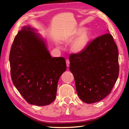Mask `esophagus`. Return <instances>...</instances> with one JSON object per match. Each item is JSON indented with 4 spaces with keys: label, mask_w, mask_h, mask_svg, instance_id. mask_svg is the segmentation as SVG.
Segmentation results:
<instances>
[{
    "label": "esophagus",
    "mask_w": 129,
    "mask_h": 129,
    "mask_svg": "<svg viewBox=\"0 0 129 129\" xmlns=\"http://www.w3.org/2000/svg\"><path fill=\"white\" fill-rule=\"evenodd\" d=\"M66 62H67V66L68 67H69V65H70V62L69 59H67V60H66Z\"/></svg>",
    "instance_id": "obj_1"
}]
</instances>
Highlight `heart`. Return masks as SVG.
<instances>
[{"label": "heart", "mask_w": 129, "mask_h": 129, "mask_svg": "<svg viewBox=\"0 0 129 129\" xmlns=\"http://www.w3.org/2000/svg\"><path fill=\"white\" fill-rule=\"evenodd\" d=\"M85 31V29L82 28L77 31V34L80 35L75 40L72 45V50L76 52L82 51L87 45L89 36V34Z\"/></svg>", "instance_id": "heart-1"}]
</instances>
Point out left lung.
<instances>
[{"label":"left lung","mask_w":129,"mask_h":129,"mask_svg":"<svg viewBox=\"0 0 129 129\" xmlns=\"http://www.w3.org/2000/svg\"><path fill=\"white\" fill-rule=\"evenodd\" d=\"M69 59L70 70L82 101L94 103L111 92L119 69L118 51L111 34L95 38L80 52L71 54Z\"/></svg>","instance_id":"8db88e82"}]
</instances>
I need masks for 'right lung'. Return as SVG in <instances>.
I'll return each mask as SVG.
<instances>
[{
	"instance_id": "add662e5",
	"label": "right lung",
	"mask_w": 129,
	"mask_h": 129,
	"mask_svg": "<svg viewBox=\"0 0 129 129\" xmlns=\"http://www.w3.org/2000/svg\"><path fill=\"white\" fill-rule=\"evenodd\" d=\"M30 26L23 27L10 53L12 82L29 104L47 105L56 97L59 78L67 70L64 58L50 56L44 40Z\"/></svg>"
}]
</instances>
